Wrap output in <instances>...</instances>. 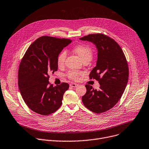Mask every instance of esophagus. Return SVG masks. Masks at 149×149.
Returning a JSON list of instances; mask_svg holds the SVG:
<instances>
[{"label":"esophagus","instance_id":"1","mask_svg":"<svg viewBox=\"0 0 149 149\" xmlns=\"http://www.w3.org/2000/svg\"><path fill=\"white\" fill-rule=\"evenodd\" d=\"M70 86H71V87H76L77 86V84H75V83H72V84H70Z\"/></svg>","mask_w":149,"mask_h":149}]
</instances>
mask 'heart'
Returning a JSON list of instances; mask_svg holds the SVG:
<instances>
[{"label":"heart","instance_id":"heart-1","mask_svg":"<svg viewBox=\"0 0 149 149\" xmlns=\"http://www.w3.org/2000/svg\"><path fill=\"white\" fill-rule=\"evenodd\" d=\"M73 51L76 54H77L82 61L89 58L91 59L93 56V51L91 48L88 45H79L75 47ZM67 53L65 51H62L57 57V64L58 66H62L64 65L65 60L66 58ZM81 73L77 70H71L67 73V76L68 78L73 80L77 79L78 77L80 76Z\"/></svg>","mask_w":149,"mask_h":149}]
</instances>
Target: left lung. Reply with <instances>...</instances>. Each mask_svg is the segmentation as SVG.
Segmentation results:
<instances>
[{
    "label": "left lung",
    "mask_w": 149,
    "mask_h": 149,
    "mask_svg": "<svg viewBox=\"0 0 149 149\" xmlns=\"http://www.w3.org/2000/svg\"><path fill=\"white\" fill-rule=\"evenodd\" d=\"M80 40L91 42L96 46L97 64L89 77L96 79L100 85L98 91L86 85V93L82 101L91 111L105 112L117 104L127 86L129 77L127 59L118 43L103 34H92Z\"/></svg>",
    "instance_id": "8db88e82"
}]
</instances>
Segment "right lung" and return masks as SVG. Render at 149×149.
Instances as JSON below:
<instances>
[{"instance_id": "right-lung-1", "label": "right lung", "mask_w": 149, "mask_h": 149, "mask_svg": "<svg viewBox=\"0 0 149 149\" xmlns=\"http://www.w3.org/2000/svg\"><path fill=\"white\" fill-rule=\"evenodd\" d=\"M72 40L42 36L29 47L18 70V87L27 106L42 115H48L58 110L63 95L69 88L67 83L53 86L49 74L58 69L57 57Z\"/></svg>"}]
</instances>
